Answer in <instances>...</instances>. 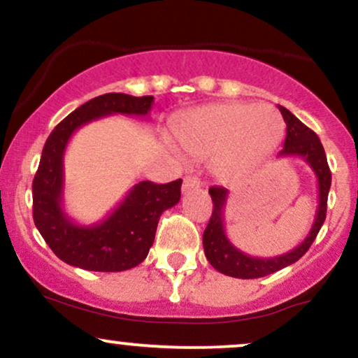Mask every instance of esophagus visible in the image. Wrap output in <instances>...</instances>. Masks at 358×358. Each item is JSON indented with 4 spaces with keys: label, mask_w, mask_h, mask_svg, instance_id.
<instances>
[{
    "label": "esophagus",
    "mask_w": 358,
    "mask_h": 358,
    "mask_svg": "<svg viewBox=\"0 0 358 358\" xmlns=\"http://www.w3.org/2000/svg\"><path fill=\"white\" fill-rule=\"evenodd\" d=\"M199 187H201V182L196 178H192V176H189V178L184 179V182H182L184 192H191V191H194V189H199Z\"/></svg>",
    "instance_id": "34e87169"
}]
</instances>
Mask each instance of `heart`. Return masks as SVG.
<instances>
[{"label":"heart","mask_w":358,"mask_h":358,"mask_svg":"<svg viewBox=\"0 0 358 358\" xmlns=\"http://www.w3.org/2000/svg\"><path fill=\"white\" fill-rule=\"evenodd\" d=\"M283 134V117L271 105L221 102L189 113L179 141L191 157L214 159V174L229 179L270 157Z\"/></svg>","instance_id":"1"}]
</instances>
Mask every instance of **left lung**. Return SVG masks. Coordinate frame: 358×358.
Listing matches in <instances>:
<instances>
[{
  "label": "left lung",
  "mask_w": 358,
  "mask_h": 358,
  "mask_svg": "<svg viewBox=\"0 0 358 358\" xmlns=\"http://www.w3.org/2000/svg\"><path fill=\"white\" fill-rule=\"evenodd\" d=\"M278 108L281 115H283L285 124H287V138H285L283 149H281L278 157L295 155V157L303 159L312 167L318 182L317 214H315V221L308 236L296 248H293L292 251L275 256V258H255V256H250L238 250L226 236L224 211L229 191L226 187L209 189L214 206L211 220H209L208 228L204 229L203 234L204 253L214 270L222 273V275L233 276V278H262V276L271 275V273L283 270V268L298 262L310 250L327 217V199H329L331 184V172L329 162H327L325 149H323L320 138L312 129H308L303 122L298 120L288 108L281 107V105H278Z\"/></svg>",
  "instance_id": "1"
}]
</instances>
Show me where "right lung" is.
<instances>
[{
    "label": "right lung",
    "mask_w": 358,
    "mask_h": 358,
    "mask_svg": "<svg viewBox=\"0 0 358 358\" xmlns=\"http://www.w3.org/2000/svg\"><path fill=\"white\" fill-rule=\"evenodd\" d=\"M152 95L105 94L80 105L46 138L33 179V221L62 262L88 271H125L149 255L161 214L180 199L182 179L141 180L103 221L82 226L63 211V155L75 130L107 115L145 117Z\"/></svg>",
    "instance_id": "1"
}]
</instances>
